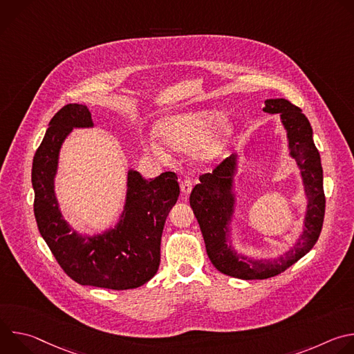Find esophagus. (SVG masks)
<instances>
[{
  "label": "esophagus",
  "mask_w": 354,
  "mask_h": 354,
  "mask_svg": "<svg viewBox=\"0 0 354 354\" xmlns=\"http://www.w3.org/2000/svg\"><path fill=\"white\" fill-rule=\"evenodd\" d=\"M193 185H194V180H193V179H183V180L180 182V190H182V193L189 194V193L192 192V189H193Z\"/></svg>",
  "instance_id": "1"
}]
</instances>
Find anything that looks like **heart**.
<instances>
[{"label": "heart", "mask_w": 354, "mask_h": 354, "mask_svg": "<svg viewBox=\"0 0 354 354\" xmlns=\"http://www.w3.org/2000/svg\"><path fill=\"white\" fill-rule=\"evenodd\" d=\"M235 131V123L213 109L174 115L158 124L160 137L171 148H193V157L200 162H212L220 158L232 141ZM148 147L156 154H165V148L157 137H151Z\"/></svg>", "instance_id": "1"}]
</instances>
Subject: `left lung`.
Wrapping results in <instances>:
<instances>
[{"label": "left lung", "instance_id": "1", "mask_svg": "<svg viewBox=\"0 0 354 354\" xmlns=\"http://www.w3.org/2000/svg\"><path fill=\"white\" fill-rule=\"evenodd\" d=\"M265 112L279 113L287 130L290 156L297 161L308 198L306 228L295 246L273 261L242 257L227 243L228 223L234 213L232 178L236 156H231L212 174L200 176L190 193V206L203 234L207 255L221 273L242 280H263L280 274L313 249L319 238L325 217V193L321 157L313 140V127L299 108L287 99L265 100Z\"/></svg>", "mask_w": 354, "mask_h": 354}]
</instances>
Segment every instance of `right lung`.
Returning a JSON list of instances; mask_svg holds the SVG:
<instances>
[{"label":"right lung","instance_id":"add662e5","mask_svg":"<svg viewBox=\"0 0 354 354\" xmlns=\"http://www.w3.org/2000/svg\"><path fill=\"white\" fill-rule=\"evenodd\" d=\"M32 165L35 217L53 257L81 286L111 290L137 288L153 279L161 261L165 220L179 197L178 176L164 172L145 180L129 171L124 210L115 228L82 236L64 221L55 194V176L64 138L74 127H92L85 105L68 104L48 123Z\"/></svg>","mask_w":354,"mask_h":354}]
</instances>
